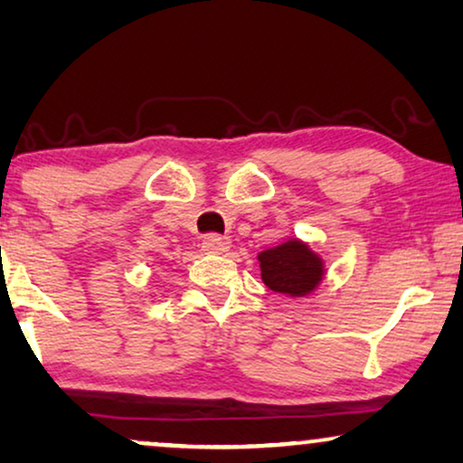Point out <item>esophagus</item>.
Instances as JSON below:
<instances>
[{"mask_svg":"<svg viewBox=\"0 0 463 463\" xmlns=\"http://www.w3.org/2000/svg\"><path fill=\"white\" fill-rule=\"evenodd\" d=\"M202 250L208 252V255H221V252L230 250V240L211 233V236L202 240Z\"/></svg>","mask_w":463,"mask_h":463,"instance_id":"esophagus-1","label":"esophagus"}]
</instances>
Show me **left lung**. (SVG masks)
<instances>
[{"label":"left lung","instance_id":"1","mask_svg":"<svg viewBox=\"0 0 463 463\" xmlns=\"http://www.w3.org/2000/svg\"><path fill=\"white\" fill-rule=\"evenodd\" d=\"M259 268L265 287L288 297H306L322 282L325 263L301 240L287 242L259 252Z\"/></svg>","mask_w":463,"mask_h":463}]
</instances>
